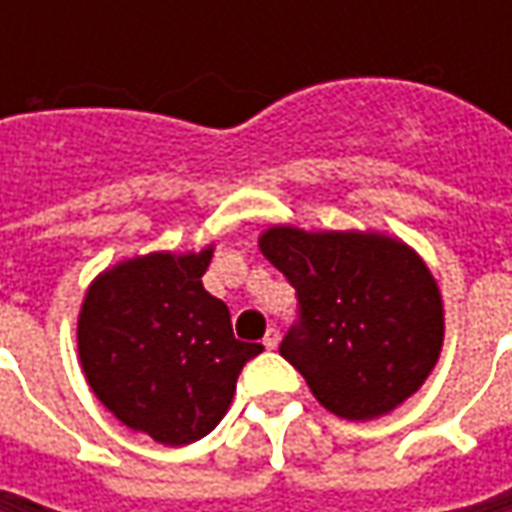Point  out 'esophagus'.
I'll return each mask as SVG.
<instances>
[{"mask_svg": "<svg viewBox=\"0 0 512 512\" xmlns=\"http://www.w3.org/2000/svg\"><path fill=\"white\" fill-rule=\"evenodd\" d=\"M262 344H265L267 350H276V344H279V330H276V327H267Z\"/></svg>", "mask_w": 512, "mask_h": 512, "instance_id": "esophagus-1", "label": "esophagus"}]
</instances>
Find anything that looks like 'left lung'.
<instances>
[{"label":"left lung","mask_w":512,"mask_h":512,"mask_svg":"<svg viewBox=\"0 0 512 512\" xmlns=\"http://www.w3.org/2000/svg\"><path fill=\"white\" fill-rule=\"evenodd\" d=\"M259 247L299 299L279 353L330 413L364 422L413 396L444 339L442 293L422 259L382 233L270 227Z\"/></svg>","instance_id":"1"}]
</instances>
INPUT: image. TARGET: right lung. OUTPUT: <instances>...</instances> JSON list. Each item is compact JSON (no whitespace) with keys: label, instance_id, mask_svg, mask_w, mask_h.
<instances>
[{"label":"right lung","instance_id":"1","mask_svg":"<svg viewBox=\"0 0 512 512\" xmlns=\"http://www.w3.org/2000/svg\"><path fill=\"white\" fill-rule=\"evenodd\" d=\"M210 256L128 259L90 285L79 313L90 390L119 422L173 447L222 422L242 367L265 350L233 336L227 305L202 285Z\"/></svg>","mask_w":512,"mask_h":512}]
</instances>
